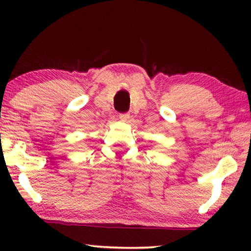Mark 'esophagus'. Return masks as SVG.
Wrapping results in <instances>:
<instances>
[{
  "label": "esophagus",
  "mask_w": 251,
  "mask_h": 251,
  "mask_svg": "<svg viewBox=\"0 0 251 251\" xmlns=\"http://www.w3.org/2000/svg\"><path fill=\"white\" fill-rule=\"evenodd\" d=\"M119 119H120V121H121V122H128L130 116H129V114H120Z\"/></svg>",
  "instance_id": "34e87169"
}]
</instances>
